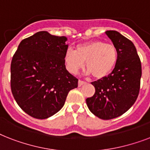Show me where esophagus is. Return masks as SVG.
Segmentation results:
<instances>
[{
	"instance_id": "obj_1",
	"label": "esophagus",
	"mask_w": 150,
	"mask_h": 150,
	"mask_svg": "<svg viewBox=\"0 0 150 150\" xmlns=\"http://www.w3.org/2000/svg\"><path fill=\"white\" fill-rule=\"evenodd\" d=\"M86 82L82 81V80H79V86H82V85H84Z\"/></svg>"
}]
</instances>
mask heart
<instances>
[{
	"label": "heart",
	"instance_id": "heart-1",
	"mask_svg": "<svg viewBox=\"0 0 150 150\" xmlns=\"http://www.w3.org/2000/svg\"><path fill=\"white\" fill-rule=\"evenodd\" d=\"M117 60V51L111 43L100 40L89 41L76 47L75 50L68 48L64 61L67 70L76 74L84 67L86 61L87 75L97 79L106 76L114 68Z\"/></svg>",
	"mask_w": 150,
	"mask_h": 150
}]
</instances>
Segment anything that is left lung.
I'll return each mask as SVG.
<instances>
[{"label":"left lung","instance_id":"left-lung-1","mask_svg":"<svg viewBox=\"0 0 150 150\" xmlns=\"http://www.w3.org/2000/svg\"><path fill=\"white\" fill-rule=\"evenodd\" d=\"M117 51L114 70L92 82L96 92L86 99L89 110L99 118L110 120L125 114L139 96L142 66L135 45L114 30L105 32Z\"/></svg>","mask_w":150,"mask_h":150}]
</instances>
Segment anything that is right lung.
<instances>
[{
  "mask_svg": "<svg viewBox=\"0 0 150 150\" xmlns=\"http://www.w3.org/2000/svg\"><path fill=\"white\" fill-rule=\"evenodd\" d=\"M67 37L47 31L21 41L11 64L13 96L27 114L37 119L53 116L63 107L79 80L66 69Z\"/></svg>",
  "mask_w": 150,
  "mask_h": 150,
  "instance_id": "obj_1",
  "label": "right lung"
}]
</instances>
